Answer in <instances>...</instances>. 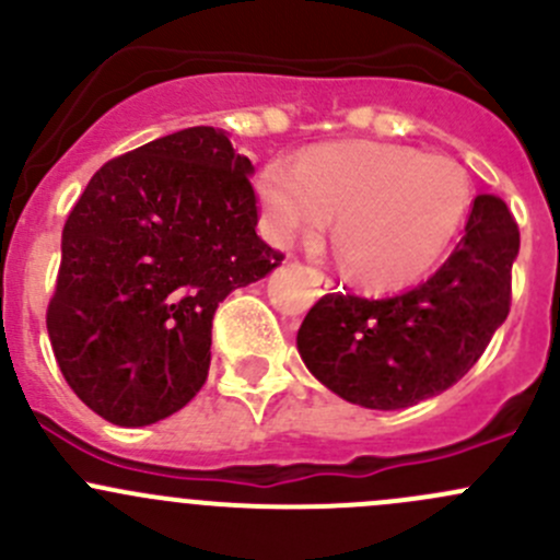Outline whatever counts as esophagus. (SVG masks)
<instances>
[{"instance_id": "34e87169", "label": "esophagus", "mask_w": 560, "mask_h": 560, "mask_svg": "<svg viewBox=\"0 0 560 560\" xmlns=\"http://www.w3.org/2000/svg\"><path fill=\"white\" fill-rule=\"evenodd\" d=\"M312 273H314L316 284H322V287H330V281H327V279H325V276H322V273H319V270H312Z\"/></svg>"}]
</instances>
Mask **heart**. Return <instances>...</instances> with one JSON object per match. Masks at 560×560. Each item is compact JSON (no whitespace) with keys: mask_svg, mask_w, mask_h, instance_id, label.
<instances>
[{"mask_svg":"<svg viewBox=\"0 0 560 560\" xmlns=\"http://www.w3.org/2000/svg\"><path fill=\"white\" fill-rule=\"evenodd\" d=\"M273 244L316 235L336 217V246L358 279L406 287L444 257L471 208V180L450 156L385 143L319 145L295 167L270 162L254 184Z\"/></svg>","mask_w":560,"mask_h":560,"instance_id":"1","label":"heart"}]
</instances>
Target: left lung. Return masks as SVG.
I'll return each mask as SVG.
<instances>
[{"mask_svg": "<svg viewBox=\"0 0 560 560\" xmlns=\"http://www.w3.org/2000/svg\"><path fill=\"white\" fill-rule=\"evenodd\" d=\"M517 252L506 202L477 195L460 244L431 279L380 301L319 298L298 330V352L349 404L389 411L433 398L471 371L504 325Z\"/></svg>", "mask_w": 560, "mask_h": 560, "instance_id": "1", "label": "left lung"}]
</instances>
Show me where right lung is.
<instances>
[{"instance_id":"right-lung-1","label":"right lung","mask_w":560,"mask_h":560,"mask_svg":"<svg viewBox=\"0 0 560 560\" xmlns=\"http://www.w3.org/2000/svg\"><path fill=\"white\" fill-rule=\"evenodd\" d=\"M252 173L222 129L189 127L105 162L67 217L50 347L113 425L184 409L206 385L219 303L284 259L254 233Z\"/></svg>"}]
</instances>
